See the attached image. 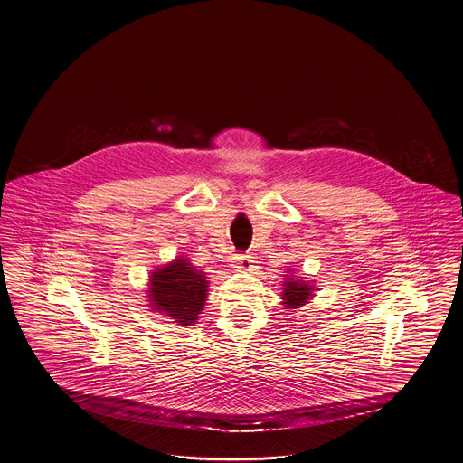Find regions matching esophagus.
I'll return each instance as SVG.
<instances>
[{"mask_svg": "<svg viewBox=\"0 0 463 463\" xmlns=\"http://www.w3.org/2000/svg\"><path fill=\"white\" fill-rule=\"evenodd\" d=\"M251 262H253V257L247 255V253H236L232 257V268H236L240 271H249L251 268Z\"/></svg>", "mask_w": 463, "mask_h": 463, "instance_id": "34e87169", "label": "esophagus"}]
</instances>
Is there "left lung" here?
Returning a JSON list of instances; mask_svg holds the SVG:
<instances>
[{
    "instance_id": "obj_1",
    "label": "left lung",
    "mask_w": 463,
    "mask_h": 463,
    "mask_svg": "<svg viewBox=\"0 0 463 463\" xmlns=\"http://www.w3.org/2000/svg\"><path fill=\"white\" fill-rule=\"evenodd\" d=\"M284 285V305L287 308H298V307L305 305L310 299L312 290H314L312 285L301 282V280H292V279H287Z\"/></svg>"
}]
</instances>
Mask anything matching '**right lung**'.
I'll return each instance as SVG.
<instances>
[{"instance_id": "add662e5", "label": "right lung", "mask_w": 463, "mask_h": 463, "mask_svg": "<svg viewBox=\"0 0 463 463\" xmlns=\"http://www.w3.org/2000/svg\"><path fill=\"white\" fill-rule=\"evenodd\" d=\"M149 282V301L155 310L167 314L183 326L197 320L208 294L203 271H197L186 259H176L155 271Z\"/></svg>"}]
</instances>
